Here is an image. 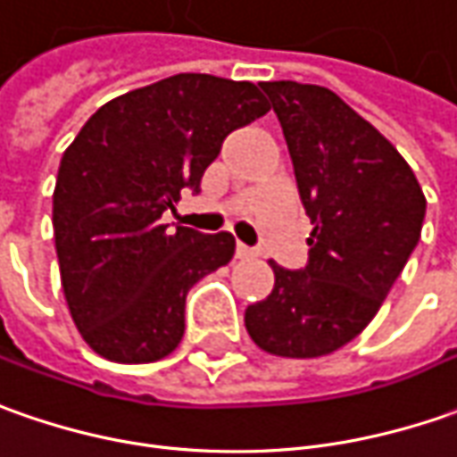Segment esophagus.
<instances>
[{
  "label": "esophagus",
  "instance_id": "34e87169",
  "mask_svg": "<svg viewBox=\"0 0 457 457\" xmlns=\"http://www.w3.org/2000/svg\"><path fill=\"white\" fill-rule=\"evenodd\" d=\"M256 253H259V251L251 249L246 244H238V246H236V259H253Z\"/></svg>",
  "mask_w": 457,
  "mask_h": 457
}]
</instances>
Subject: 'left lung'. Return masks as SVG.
<instances>
[{
    "instance_id": "8db88e82",
    "label": "left lung",
    "mask_w": 457,
    "mask_h": 457,
    "mask_svg": "<svg viewBox=\"0 0 457 457\" xmlns=\"http://www.w3.org/2000/svg\"><path fill=\"white\" fill-rule=\"evenodd\" d=\"M314 223L309 264L277 262L274 289L246 309L249 337L269 354L312 360L337 352L382 307L418 246L425 195L412 168L339 95L294 79L262 82Z\"/></svg>"
}]
</instances>
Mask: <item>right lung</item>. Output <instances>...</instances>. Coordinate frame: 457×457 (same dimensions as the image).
Returning <instances> with one entry per match:
<instances>
[{"label": "right lung", "mask_w": 457, "mask_h": 457, "mask_svg": "<svg viewBox=\"0 0 457 457\" xmlns=\"http://www.w3.org/2000/svg\"><path fill=\"white\" fill-rule=\"evenodd\" d=\"M264 112L253 82L180 72L105 103L64 150L54 249L72 321L100 357L143 364L179 347L186 294L234 259L236 241L161 219L201 191L223 137Z\"/></svg>", "instance_id": "obj_1"}]
</instances>
